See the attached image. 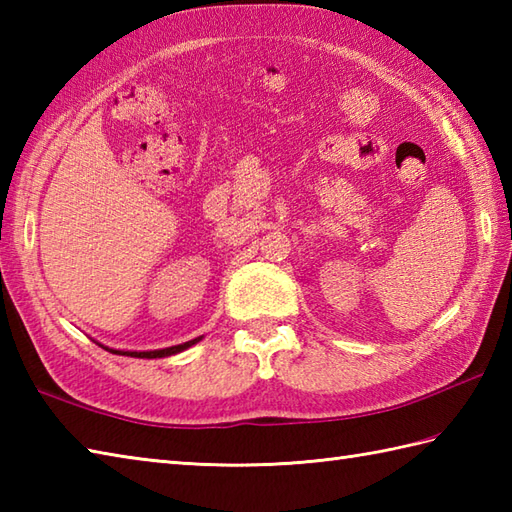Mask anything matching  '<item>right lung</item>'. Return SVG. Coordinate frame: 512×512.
Returning a JSON list of instances; mask_svg holds the SVG:
<instances>
[{
    "instance_id": "1",
    "label": "right lung",
    "mask_w": 512,
    "mask_h": 512,
    "mask_svg": "<svg viewBox=\"0 0 512 512\" xmlns=\"http://www.w3.org/2000/svg\"><path fill=\"white\" fill-rule=\"evenodd\" d=\"M202 339V336H198V339H193V341H187V343H182V345H171V347H165V350H151V352H125V350H112V347H105V345H101V347H105L107 352H112V354H121V356H134V358H162V356H171V354H178V352H182V350H187V347H191V345H195Z\"/></svg>"
}]
</instances>
